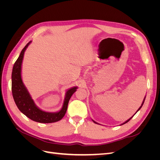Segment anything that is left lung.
I'll return each instance as SVG.
<instances>
[{"instance_id":"obj_1","label":"left lung","mask_w":160,"mask_h":160,"mask_svg":"<svg viewBox=\"0 0 160 160\" xmlns=\"http://www.w3.org/2000/svg\"><path fill=\"white\" fill-rule=\"evenodd\" d=\"M145 99H146V98H144V99H143V103H142V106H141V107H140V108H139V109H138V111H137V112H138V111H139V109H141V108H142V105H143V103H144V101H145ZM137 112H136V113H137ZM132 118H130V119H128V121H126V122H125V123H123V124H122V125H123V124H125V123H128V122H129V120H130V119H132ZM93 122H94V123H97V122H94V121H93Z\"/></svg>"}]
</instances>
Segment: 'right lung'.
I'll list each match as a JSON object with an SVG mask.
<instances>
[{"label": "right lung", "instance_id": "obj_1", "mask_svg": "<svg viewBox=\"0 0 160 160\" xmlns=\"http://www.w3.org/2000/svg\"><path fill=\"white\" fill-rule=\"evenodd\" d=\"M28 42L23 48L20 55L14 62L12 72V93L17 108L27 118L32 121L43 123H54L61 120L66 113L69 101L72 95L76 91L77 88L75 87L67 91L63 106L61 110L57 113L45 112L38 109L31 99L21 79V64L27 47L29 45Z\"/></svg>", "mask_w": 160, "mask_h": 160}]
</instances>
